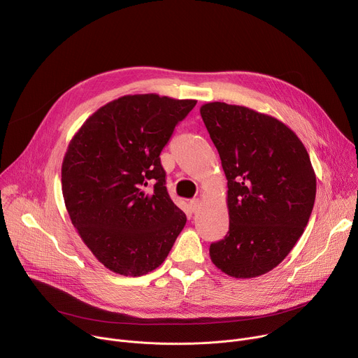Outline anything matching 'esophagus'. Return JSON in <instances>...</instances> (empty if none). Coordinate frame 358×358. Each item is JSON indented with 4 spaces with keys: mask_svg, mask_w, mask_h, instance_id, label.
I'll return each mask as SVG.
<instances>
[{
    "mask_svg": "<svg viewBox=\"0 0 358 358\" xmlns=\"http://www.w3.org/2000/svg\"><path fill=\"white\" fill-rule=\"evenodd\" d=\"M188 207H189V210L194 213V211H197L200 208V201L197 199H194V200H192V201L188 203Z\"/></svg>",
    "mask_w": 358,
    "mask_h": 358,
    "instance_id": "1",
    "label": "esophagus"
}]
</instances>
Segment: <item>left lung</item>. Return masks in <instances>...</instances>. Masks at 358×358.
I'll return each instance as SVG.
<instances>
[{
    "label": "left lung",
    "mask_w": 358,
    "mask_h": 358,
    "mask_svg": "<svg viewBox=\"0 0 358 358\" xmlns=\"http://www.w3.org/2000/svg\"><path fill=\"white\" fill-rule=\"evenodd\" d=\"M227 178L229 231L210 257L233 278L276 268L303 233L317 178L296 134L279 119L246 106L210 102L200 108Z\"/></svg>",
    "instance_id": "8db88e82"
}]
</instances>
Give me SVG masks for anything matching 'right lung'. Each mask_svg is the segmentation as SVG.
Instances as JSON below:
<instances>
[{"instance_id": "obj_1", "label": "right lung", "mask_w": 358, "mask_h": 358, "mask_svg": "<svg viewBox=\"0 0 358 358\" xmlns=\"http://www.w3.org/2000/svg\"><path fill=\"white\" fill-rule=\"evenodd\" d=\"M196 103L127 94L89 116L70 141L62 164L67 213L94 257L115 273L157 269L185 226L166 192L159 154Z\"/></svg>"}]
</instances>
